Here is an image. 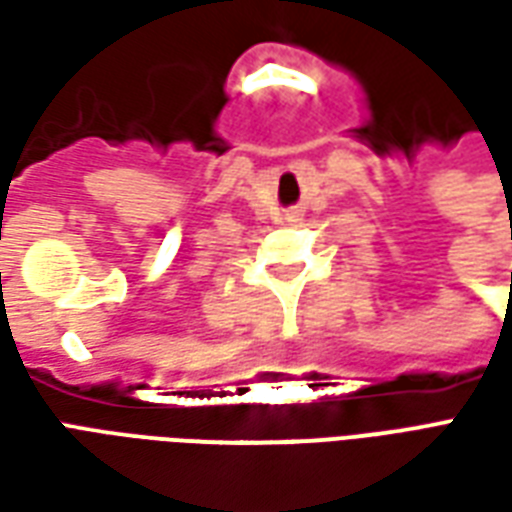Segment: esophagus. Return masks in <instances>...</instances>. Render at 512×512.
<instances>
[{
	"mask_svg": "<svg viewBox=\"0 0 512 512\" xmlns=\"http://www.w3.org/2000/svg\"><path fill=\"white\" fill-rule=\"evenodd\" d=\"M296 216H299V213H293V219H296Z\"/></svg>",
	"mask_w": 512,
	"mask_h": 512,
	"instance_id": "34e87169",
	"label": "esophagus"
}]
</instances>
